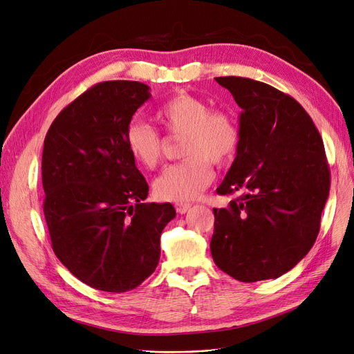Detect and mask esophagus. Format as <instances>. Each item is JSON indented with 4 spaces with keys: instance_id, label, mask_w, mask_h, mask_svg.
I'll use <instances>...</instances> for the list:
<instances>
[{
    "instance_id": "obj_1",
    "label": "esophagus",
    "mask_w": 354,
    "mask_h": 354,
    "mask_svg": "<svg viewBox=\"0 0 354 354\" xmlns=\"http://www.w3.org/2000/svg\"><path fill=\"white\" fill-rule=\"evenodd\" d=\"M190 208H192L190 203H177V205H176V211L178 214H186Z\"/></svg>"
}]
</instances>
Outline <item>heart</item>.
Segmentation results:
<instances>
[{"instance_id": "1", "label": "heart", "mask_w": 354, "mask_h": 354, "mask_svg": "<svg viewBox=\"0 0 354 354\" xmlns=\"http://www.w3.org/2000/svg\"><path fill=\"white\" fill-rule=\"evenodd\" d=\"M159 122L169 136H185L181 143V162L168 167L153 183L159 201L189 202L196 199L214 178L211 160L227 165L236 156L241 130L234 118L212 111L205 99L189 93H177L159 106ZM125 147L136 164L152 169L164 152V140L151 125L131 121L125 130Z\"/></svg>"}]
</instances>
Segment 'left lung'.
I'll list each match as a JSON object with an SVG mask.
<instances>
[{
  "label": "left lung",
  "mask_w": 354,
  "mask_h": 354,
  "mask_svg": "<svg viewBox=\"0 0 354 354\" xmlns=\"http://www.w3.org/2000/svg\"><path fill=\"white\" fill-rule=\"evenodd\" d=\"M242 109L241 145L218 195L239 198L214 208L211 255L241 282L276 279L301 261L320 229L329 195L322 137L291 95L269 84L220 77Z\"/></svg>",
  "instance_id": "8db88e82"
}]
</instances>
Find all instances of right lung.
Here are the masks:
<instances>
[{
  "mask_svg": "<svg viewBox=\"0 0 354 354\" xmlns=\"http://www.w3.org/2000/svg\"><path fill=\"white\" fill-rule=\"evenodd\" d=\"M151 99L149 85L106 81L63 109L44 140V216L53 251L84 283L127 292L159 263L171 203H146L149 186L125 147V130Z\"/></svg>",
  "mask_w": 354,
  "mask_h": 354,
  "instance_id": "obj_1",
  "label": "right lung"
}]
</instances>
